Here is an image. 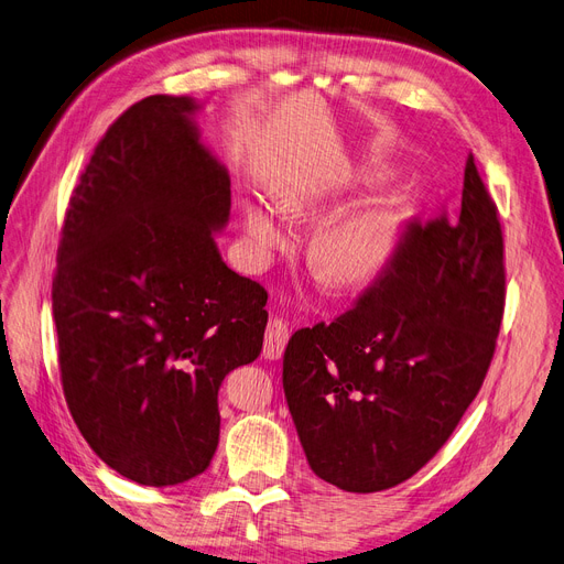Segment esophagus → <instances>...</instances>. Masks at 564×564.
Wrapping results in <instances>:
<instances>
[{
	"instance_id": "34e87169",
	"label": "esophagus",
	"mask_w": 564,
	"mask_h": 564,
	"mask_svg": "<svg viewBox=\"0 0 564 564\" xmlns=\"http://www.w3.org/2000/svg\"><path fill=\"white\" fill-rule=\"evenodd\" d=\"M288 344V325L281 318H271L264 333V349L262 356L269 360H279Z\"/></svg>"
}]
</instances>
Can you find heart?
<instances>
[{
    "mask_svg": "<svg viewBox=\"0 0 564 564\" xmlns=\"http://www.w3.org/2000/svg\"><path fill=\"white\" fill-rule=\"evenodd\" d=\"M295 206V198L285 202ZM243 227L248 236V246L258 258H267L279 250L285 241L283 229L276 223L271 210L258 202L248 198L243 204ZM389 234L377 217L354 215L335 223L321 236L316 248V264L323 276L339 288H356L370 283L381 267L389 260Z\"/></svg>",
    "mask_w": 564,
    "mask_h": 564,
    "instance_id": "obj_1",
    "label": "heart"
}]
</instances>
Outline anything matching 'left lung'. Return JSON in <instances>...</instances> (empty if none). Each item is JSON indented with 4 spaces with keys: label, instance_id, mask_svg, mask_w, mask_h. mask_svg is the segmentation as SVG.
Segmentation results:
<instances>
[{
    "label": "left lung",
    "instance_id": "left-lung-1",
    "mask_svg": "<svg viewBox=\"0 0 564 564\" xmlns=\"http://www.w3.org/2000/svg\"><path fill=\"white\" fill-rule=\"evenodd\" d=\"M503 297L499 215L470 156L459 215L412 223L354 308L288 341L283 391L314 474L360 495L414 476L480 391Z\"/></svg>",
    "mask_w": 564,
    "mask_h": 564
}]
</instances>
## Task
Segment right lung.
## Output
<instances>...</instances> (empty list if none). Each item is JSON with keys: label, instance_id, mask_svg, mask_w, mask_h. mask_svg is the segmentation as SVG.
Listing matches in <instances>:
<instances>
[{"label": "right lung", "instance_id": "add662e5", "mask_svg": "<svg viewBox=\"0 0 564 564\" xmlns=\"http://www.w3.org/2000/svg\"><path fill=\"white\" fill-rule=\"evenodd\" d=\"M189 96H150L98 142L69 198L53 318L65 401L117 474L169 487L208 468L223 379L262 351L267 290L215 243L225 163Z\"/></svg>", "mask_w": 564, "mask_h": 564}]
</instances>
